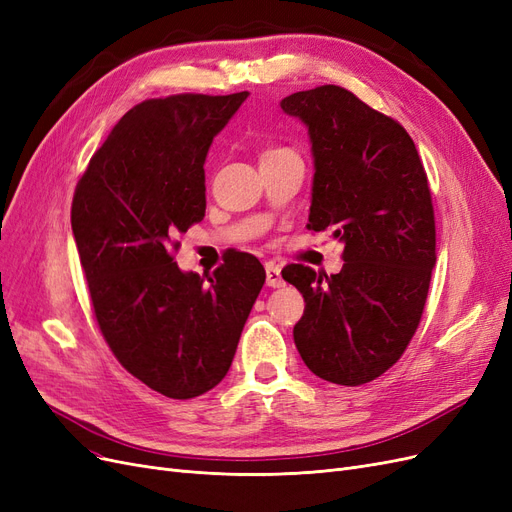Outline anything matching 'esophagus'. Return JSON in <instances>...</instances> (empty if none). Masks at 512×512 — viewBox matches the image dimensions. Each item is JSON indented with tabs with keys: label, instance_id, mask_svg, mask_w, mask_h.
Masks as SVG:
<instances>
[{
	"label": "esophagus",
	"instance_id": "1",
	"mask_svg": "<svg viewBox=\"0 0 512 512\" xmlns=\"http://www.w3.org/2000/svg\"><path fill=\"white\" fill-rule=\"evenodd\" d=\"M264 271H267V286L269 288H281V286H284V277H281V269L277 267V264L269 262L267 267H264Z\"/></svg>",
	"mask_w": 512,
	"mask_h": 512
}]
</instances>
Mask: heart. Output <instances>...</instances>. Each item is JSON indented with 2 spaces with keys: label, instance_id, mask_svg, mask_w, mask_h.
Wrapping results in <instances>:
<instances>
[{
  "label": "heart",
  "instance_id": "heart-1",
  "mask_svg": "<svg viewBox=\"0 0 512 512\" xmlns=\"http://www.w3.org/2000/svg\"><path fill=\"white\" fill-rule=\"evenodd\" d=\"M286 152H290V150H286V148H269V150H264V152H262V158H271V156L286 154Z\"/></svg>",
  "mask_w": 512,
  "mask_h": 512
}]
</instances>
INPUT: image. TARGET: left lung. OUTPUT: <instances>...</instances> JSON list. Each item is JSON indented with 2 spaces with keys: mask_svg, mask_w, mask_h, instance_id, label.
<instances>
[{
  "mask_svg": "<svg viewBox=\"0 0 512 512\" xmlns=\"http://www.w3.org/2000/svg\"><path fill=\"white\" fill-rule=\"evenodd\" d=\"M313 154L309 231L343 245V271H281L305 298L294 343L313 375L362 385L383 375L419 326L436 262L428 175L411 135L347 88L324 84L281 99Z\"/></svg>",
  "mask_w": 512,
  "mask_h": 512,
  "instance_id": "obj_1",
  "label": "left lung"
}]
</instances>
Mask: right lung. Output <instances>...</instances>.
I'll return each instance as SVG.
<instances>
[{
  "mask_svg": "<svg viewBox=\"0 0 512 512\" xmlns=\"http://www.w3.org/2000/svg\"><path fill=\"white\" fill-rule=\"evenodd\" d=\"M248 95L142 101L118 120L74 192L72 231L103 339L167 398H195L224 379L267 277L245 252L205 277L173 262L175 237L205 216L209 146Z\"/></svg>",
  "mask_w": 512,
  "mask_h": 512,
  "instance_id": "obj_1",
  "label": "right lung"
}]
</instances>
